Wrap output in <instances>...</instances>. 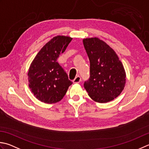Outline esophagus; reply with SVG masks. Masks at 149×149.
Returning <instances> with one entry per match:
<instances>
[{
	"mask_svg": "<svg viewBox=\"0 0 149 149\" xmlns=\"http://www.w3.org/2000/svg\"><path fill=\"white\" fill-rule=\"evenodd\" d=\"M81 79L80 77V76H76L75 77V78L74 79V80H73V83H79L81 82Z\"/></svg>",
	"mask_w": 149,
	"mask_h": 149,
	"instance_id": "esophagus-1",
	"label": "esophagus"
}]
</instances>
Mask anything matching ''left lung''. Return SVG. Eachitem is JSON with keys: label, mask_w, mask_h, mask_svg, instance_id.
<instances>
[{"label": "left lung", "mask_w": 149, "mask_h": 149, "mask_svg": "<svg viewBox=\"0 0 149 149\" xmlns=\"http://www.w3.org/2000/svg\"><path fill=\"white\" fill-rule=\"evenodd\" d=\"M90 60V76L84 87L89 97L97 103H108L118 97L126 83V72L118 55L97 37L83 40Z\"/></svg>", "instance_id": "left-lung-1"}]
</instances>
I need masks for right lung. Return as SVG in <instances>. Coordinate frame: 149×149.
<instances>
[{
	"mask_svg": "<svg viewBox=\"0 0 149 149\" xmlns=\"http://www.w3.org/2000/svg\"><path fill=\"white\" fill-rule=\"evenodd\" d=\"M72 40L68 36L54 37L40 49L31 63L28 72L29 88L42 103L53 104L60 101L72 84L57 62Z\"/></svg>",
	"mask_w": 149,
	"mask_h": 149,
	"instance_id": "add662e5",
	"label": "right lung"
}]
</instances>
